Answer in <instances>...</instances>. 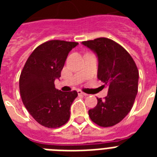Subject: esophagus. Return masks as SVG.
I'll return each mask as SVG.
<instances>
[{
	"mask_svg": "<svg viewBox=\"0 0 157 157\" xmlns=\"http://www.w3.org/2000/svg\"><path fill=\"white\" fill-rule=\"evenodd\" d=\"M77 93H78V94H79V95H83V96H87V94H86V93H84L83 91H81V90H77Z\"/></svg>",
	"mask_w": 157,
	"mask_h": 157,
	"instance_id": "esophagus-1",
	"label": "esophagus"
}]
</instances>
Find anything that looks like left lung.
I'll list each match as a JSON object with an SVG mask.
<instances>
[{
  "instance_id": "left-lung-1",
  "label": "left lung",
  "mask_w": 157,
  "mask_h": 157,
  "mask_svg": "<svg viewBox=\"0 0 157 157\" xmlns=\"http://www.w3.org/2000/svg\"><path fill=\"white\" fill-rule=\"evenodd\" d=\"M98 59V79L108 86L107 97L89 110L91 121L101 127L121 122L130 112L138 93L139 70L131 55L114 40L100 37L82 42Z\"/></svg>"
}]
</instances>
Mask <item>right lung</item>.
<instances>
[{
    "label": "right lung",
    "mask_w": 157,
    "mask_h": 157,
    "mask_svg": "<svg viewBox=\"0 0 157 157\" xmlns=\"http://www.w3.org/2000/svg\"><path fill=\"white\" fill-rule=\"evenodd\" d=\"M77 42L52 40L42 43L28 57L19 77L21 98L36 121L47 128H59L68 121L76 90L63 92L54 86L61 76L68 53Z\"/></svg>",
    "instance_id": "obj_1"
}]
</instances>
